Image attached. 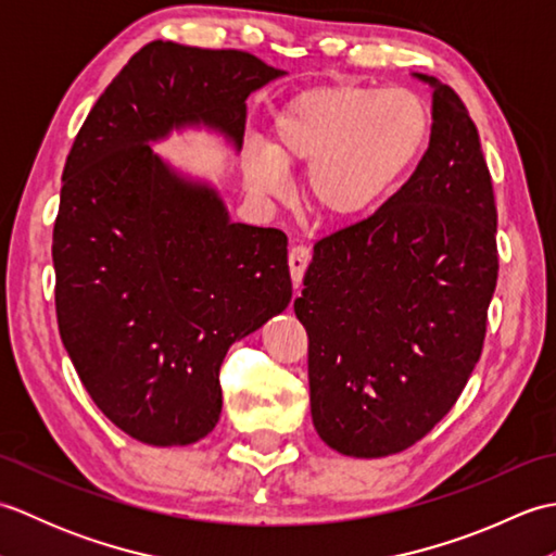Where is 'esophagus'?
I'll list each match as a JSON object with an SVG mask.
<instances>
[{
	"mask_svg": "<svg viewBox=\"0 0 556 556\" xmlns=\"http://www.w3.org/2000/svg\"><path fill=\"white\" fill-rule=\"evenodd\" d=\"M311 263V251L305 245H293L289 251V271H291V281L293 287H301V279H303V271Z\"/></svg>",
	"mask_w": 556,
	"mask_h": 556,
	"instance_id": "esophagus-1",
	"label": "esophagus"
}]
</instances>
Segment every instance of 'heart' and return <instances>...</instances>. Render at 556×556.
<instances>
[{
    "label": "heart",
    "mask_w": 556,
    "mask_h": 556,
    "mask_svg": "<svg viewBox=\"0 0 556 556\" xmlns=\"http://www.w3.org/2000/svg\"><path fill=\"white\" fill-rule=\"evenodd\" d=\"M432 110L410 88L323 86L277 110L267 150L245 146L241 172L260 198L285 193L279 167H305V198L329 219L372 207L420 160L430 143Z\"/></svg>",
    "instance_id": "1"
}]
</instances>
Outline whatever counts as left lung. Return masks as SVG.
<instances>
[{"instance_id":"1","label":"left lung","mask_w":556,"mask_h":556,"mask_svg":"<svg viewBox=\"0 0 556 556\" xmlns=\"http://www.w3.org/2000/svg\"><path fill=\"white\" fill-rule=\"evenodd\" d=\"M432 134L410 179L313 248L293 311L308 332L313 425L339 454L422 440L464 392L497 287V205L466 104L432 76Z\"/></svg>"}]
</instances>
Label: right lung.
I'll return each instance as SVG.
<instances>
[{
  "mask_svg": "<svg viewBox=\"0 0 556 556\" xmlns=\"http://www.w3.org/2000/svg\"><path fill=\"white\" fill-rule=\"evenodd\" d=\"M281 74L241 50L148 42L66 157L52 233L59 334L96 406L143 444L212 432L229 346L291 301L285 231L231 222L215 188L150 143L203 124L239 150L248 96Z\"/></svg>",
  "mask_w": 556,
  "mask_h": 556,
  "instance_id": "obj_1",
  "label": "right lung"
}]
</instances>
